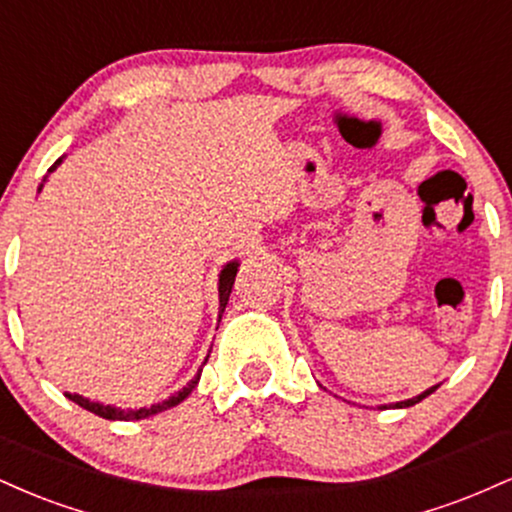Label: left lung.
Instances as JSON below:
<instances>
[{"instance_id":"obj_1","label":"left lung","mask_w":512,"mask_h":512,"mask_svg":"<svg viewBox=\"0 0 512 512\" xmlns=\"http://www.w3.org/2000/svg\"><path fill=\"white\" fill-rule=\"evenodd\" d=\"M436 390H438V385H436V387H431V390L421 392V395H419V397H414V399H404V402H397V404H395V407H399V409H402V407H414V404H416V402H421V399H426L428 395H431V392H436Z\"/></svg>"}]
</instances>
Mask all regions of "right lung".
<instances>
[{
	"instance_id": "obj_1",
	"label": "right lung",
	"mask_w": 512,
	"mask_h": 512,
	"mask_svg": "<svg viewBox=\"0 0 512 512\" xmlns=\"http://www.w3.org/2000/svg\"><path fill=\"white\" fill-rule=\"evenodd\" d=\"M60 161H62V158H57V161L52 163V168L48 170V173H52V170L57 168V163H60ZM236 272H238V262H228L226 267L221 269V276H219V308L221 310H219V313H223V310H226L228 296H231V289H233V281H236ZM219 320H221V315H219ZM204 363H207V361H204ZM199 375H202V370H199L195 378H192L190 383L182 387L180 392H175L173 397L163 399V402H158V404H154V407H149V409H146V407L144 409H115V407H110V404H108V407H105V404L88 402L86 397L72 395V392H67V397L72 399L74 404H79V407H84L86 411H91V414L103 416V419H108V421H139V419H146V416H151V414H158V411H166L170 407H175V404H180L182 399H185L197 387Z\"/></svg>"
}]
</instances>
